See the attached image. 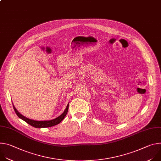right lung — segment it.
<instances>
[{"mask_svg": "<svg viewBox=\"0 0 161 161\" xmlns=\"http://www.w3.org/2000/svg\"><path fill=\"white\" fill-rule=\"evenodd\" d=\"M13 108H14V110L16 114H17V116L19 119L26 122L29 125H31L36 128H45V127H52L55 125H57L63 120L64 117L66 116L67 113L68 111L69 103L67 105V107H66L65 109L64 110V113L62 114H60L59 117H58L57 118H56L55 119L51 120H45V121H37V120H34L28 119V118L24 117V115H22L21 114H20V113H19L18 111V110L15 108L14 105H13Z\"/></svg>", "mask_w": 161, "mask_h": 161, "instance_id": "add662e5", "label": "right lung"}]
</instances>
